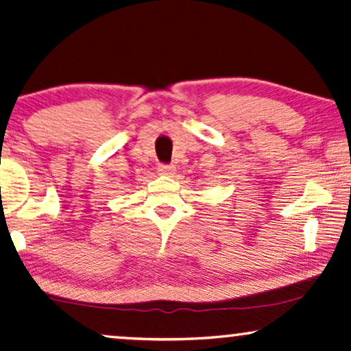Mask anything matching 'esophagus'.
I'll list each match as a JSON object with an SVG mask.
<instances>
[{"mask_svg":"<svg viewBox=\"0 0 351 351\" xmlns=\"http://www.w3.org/2000/svg\"><path fill=\"white\" fill-rule=\"evenodd\" d=\"M159 173L160 175H173L175 167L173 165H159Z\"/></svg>","mask_w":351,"mask_h":351,"instance_id":"esophagus-1","label":"esophagus"}]
</instances>
